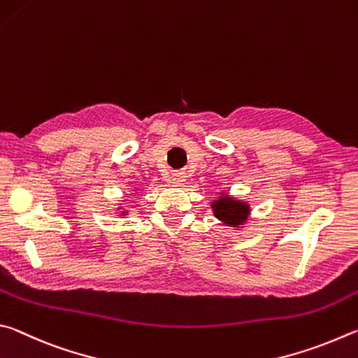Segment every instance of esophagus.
<instances>
[{
    "label": "esophagus",
    "instance_id": "esophagus-1",
    "mask_svg": "<svg viewBox=\"0 0 358 358\" xmlns=\"http://www.w3.org/2000/svg\"><path fill=\"white\" fill-rule=\"evenodd\" d=\"M173 184L174 185H184L185 184V176L182 174V173H176L174 176H173Z\"/></svg>",
    "mask_w": 358,
    "mask_h": 358
}]
</instances>
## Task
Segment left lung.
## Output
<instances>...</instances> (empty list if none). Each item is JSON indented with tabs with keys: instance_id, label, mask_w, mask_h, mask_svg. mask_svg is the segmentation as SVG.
Segmentation results:
<instances>
[{
	"instance_id": "8db88e82",
	"label": "left lung",
	"mask_w": 358,
	"mask_h": 358,
	"mask_svg": "<svg viewBox=\"0 0 358 358\" xmlns=\"http://www.w3.org/2000/svg\"><path fill=\"white\" fill-rule=\"evenodd\" d=\"M210 208L218 220H222L227 227L233 228H239L241 224L247 222L250 215V206L247 203L229 198L224 193H222V196L215 199V201H212Z\"/></svg>"
}]
</instances>
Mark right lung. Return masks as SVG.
<instances>
[{
  "label": "right lung",
  "mask_w": 358,
  "mask_h": 358,
  "mask_svg": "<svg viewBox=\"0 0 358 358\" xmlns=\"http://www.w3.org/2000/svg\"><path fill=\"white\" fill-rule=\"evenodd\" d=\"M122 214H124V212H122Z\"/></svg>",
  "instance_id": "add662e5"
}]
</instances>
